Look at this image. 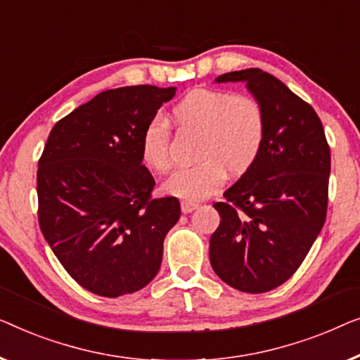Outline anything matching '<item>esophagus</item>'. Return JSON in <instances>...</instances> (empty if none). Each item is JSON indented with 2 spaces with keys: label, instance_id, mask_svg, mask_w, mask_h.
Here are the masks:
<instances>
[{
  "label": "esophagus",
  "instance_id": "34e87169",
  "mask_svg": "<svg viewBox=\"0 0 360 360\" xmlns=\"http://www.w3.org/2000/svg\"><path fill=\"white\" fill-rule=\"evenodd\" d=\"M197 207H199V204H194V202H181V210L182 214H191V212H194Z\"/></svg>",
  "mask_w": 360,
  "mask_h": 360
}]
</instances>
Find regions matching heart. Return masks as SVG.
<instances>
[{"instance_id":"heart-1","label":"heart","mask_w":360,"mask_h":360,"mask_svg":"<svg viewBox=\"0 0 360 360\" xmlns=\"http://www.w3.org/2000/svg\"><path fill=\"white\" fill-rule=\"evenodd\" d=\"M182 127L200 130L197 158L200 163L182 168L165 182V191L187 202L207 199L225 184L226 169L241 174L261 153L266 120L257 101L229 91L194 89L173 109ZM141 156L158 173L173 168L169 129L155 117L141 131Z\"/></svg>"}]
</instances>
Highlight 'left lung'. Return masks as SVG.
<instances>
[{"instance_id":"left-lung-1","label":"left lung","mask_w":360,"mask_h":360,"mask_svg":"<svg viewBox=\"0 0 360 360\" xmlns=\"http://www.w3.org/2000/svg\"><path fill=\"white\" fill-rule=\"evenodd\" d=\"M215 83L246 84L266 135L251 168L214 204L220 225L210 236V264L236 290L269 292L290 279L325 225L330 146L315 109L272 75L248 68Z\"/></svg>"}]
</instances>
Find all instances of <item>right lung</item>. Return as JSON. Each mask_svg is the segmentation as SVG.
Here are the masks:
<instances>
[{
    "label": "right lung",
    "mask_w": 360,
    "mask_h": 360,
    "mask_svg": "<svg viewBox=\"0 0 360 360\" xmlns=\"http://www.w3.org/2000/svg\"><path fill=\"white\" fill-rule=\"evenodd\" d=\"M176 88L108 89L58 120L39 160L42 235L86 290L115 298L158 274L163 241L181 217L176 197L151 199L141 131Z\"/></svg>",
    "instance_id": "1"
}]
</instances>
